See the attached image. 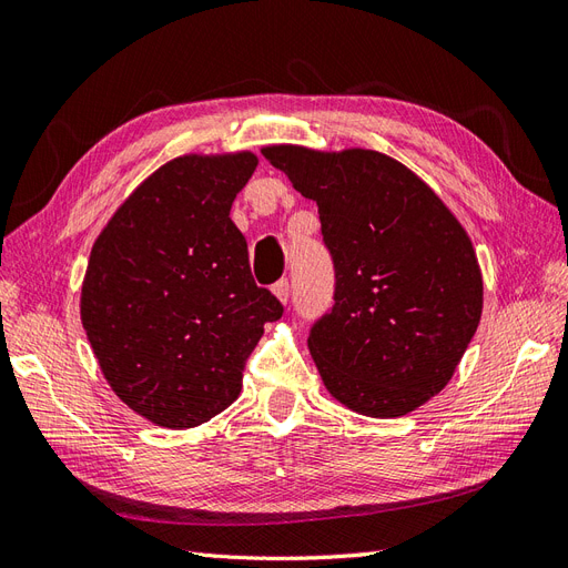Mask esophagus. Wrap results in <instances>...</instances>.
Listing matches in <instances>:
<instances>
[{"instance_id":"esophagus-1","label":"esophagus","mask_w":568,"mask_h":568,"mask_svg":"<svg viewBox=\"0 0 568 568\" xmlns=\"http://www.w3.org/2000/svg\"><path fill=\"white\" fill-rule=\"evenodd\" d=\"M272 294L277 296V301L286 303V301H288V296H291V286H288V280H280L277 284H274V286H272Z\"/></svg>"}]
</instances>
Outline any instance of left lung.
<instances>
[{
    "mask_svg": "<svg viewBox=\"0 0 568 568\" xmlns=\"http://www.w3.org/2000/svg\"><path fill=\"white\" fill-rule=\"evenodd\" d=\"M263 156L320 211L336 294L307 336L334 398L403 417L440 393L484 311L469 234L409 168L372 149L272 144Z\"/></svg>",
    "mask_w": 568,
    "mask_h": 568,
    "instance_id": "8db88e82",
    "label": "left lung"
}]
</instances>
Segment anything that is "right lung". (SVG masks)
Here are the masks:
<instances>
[{
  "mask_svg": "<svg viewBox=\"0 0 568 568\" xmlns=\"http://www.w3.org/2000/svg\"><path fill=\"white\" fill-rule=\"evenodd\" d=\"M255 165L251 151L168 161L92 246L82 326L111 390L156 426L194 428L227 409L265 322L284 313L255 286L230 217Z\"/></svg>",
  "mask_w": 568,
  "mask_h": 568,
  "instance_id": "1",
  "label": "right lung"
}]
</instances>
